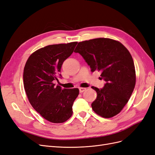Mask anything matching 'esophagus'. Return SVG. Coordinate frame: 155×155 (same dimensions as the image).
Listing matches in <instances>:
<instances>
[{
	"mask_svg": "<svg viewBox=\"0 0 155 155\" xmlns=\"http://www.w3.org/2000/svg\"><path fill=\"white\" fill-rule=\"evenodd\" d=\"M79 92L82 93V92H83L84 91H86V88H79Z\"/></svg>",
	"mask_w": 155,
	"mask_h": 155,
	"instance_id": "34e87169",
	"label": "esophagus"
}]
</instances>
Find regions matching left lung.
I'll list each match as a JSON object with an SVG mask.
<instances>
[{"label":"left lung","instance_id":"8db88e82","mask_svg":"<svg viewBox=\"0 0 155 155\" xmlns=\"http://www.w3.org/2000/svg\"><path fill=\"white\" fill-rule=\"evenodd\" d=\"M74 52L82 56L92 72H100L101 79L105 81L103 88L92 87L97 92L92 110L105 118L120 113L136 83L134 61L129 50L117 41L97 38L79 43Z\"/></svg>","mask_w":155,"mask_h":155}]
</instances>
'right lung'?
I'll return each instance as SVG.
<instances>
[{
	"mask_svg": "<svg viewBox=\"0 0 155 155\" xmlns=\"http://www.w3.org/2000/svg\"><path fill=\"white\" fill-rule=\"evenodd\" d=\"M78 42L46 46L28 59L23 73L26 95L33 108L50 122L63 123L72 116L77 88L66 89L54 83L61 78V68L71 55Z\"/></svg>",
	"mask_w": 155,
	"mask_h": 155,
	"instance_id": "add662e5",
	"label": "right lung"
}]
</instances>
